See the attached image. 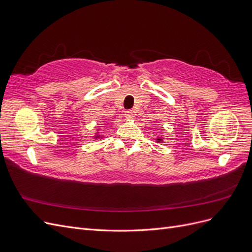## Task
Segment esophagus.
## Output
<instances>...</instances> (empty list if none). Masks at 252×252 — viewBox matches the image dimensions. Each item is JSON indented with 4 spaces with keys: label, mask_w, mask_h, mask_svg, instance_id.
I'll use <instances>...</instances> for the list:
<instances>
[{
    "label": "esophagus",
    "mask_w": 252,
    "mask_h": 252,
    "mask_svg": "<svg viewBox=\"0 0 252 252\" xmlns=\"http://www.w3.org/2000/svg\"><path fill=\"white\" fill-rule=\"evenodd\" d=\"M124 116H125L127 119H132V118L135 116V112H134L133 110H131V109H129V110H126V111H125Z\"/></svg>",
    "instance_id": "1"
}]
</instances>
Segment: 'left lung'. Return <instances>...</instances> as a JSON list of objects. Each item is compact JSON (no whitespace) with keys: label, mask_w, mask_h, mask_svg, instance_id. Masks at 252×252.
Listing matches in <instances>:
<instances>
[{"label":"left lung","mask_w":252,"mask_h":252,"mask_svg":"<svg viewBox=\"0 0 252 252\" xmlns=\"http://www.w3.org/2000/svg\"><path fill=\"white\" fill-rule=\"evenodd\" d=\"M162 141V139H158V142H161Z\"/></svg>","instance_id":"obj_1"}]
</instances>
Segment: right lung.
Returning a JSON list of instances; mask_svg holds the SVG:
<instances>
[{
  "instance_id": "1",
  "label": "right lung",
  "mask_w": 252,
  "mask_h": 252,
  "mask_svg": "<svg viewBox=\"0 0 252 252\" xmlns=\"http://www.w3.org/2000/svg\"><path fill=\"white\" fill-rule=\"evenodd\" d=\"M94 138H100V134H96V135L94 136Z\"/></svg>"
}]
</instances>
